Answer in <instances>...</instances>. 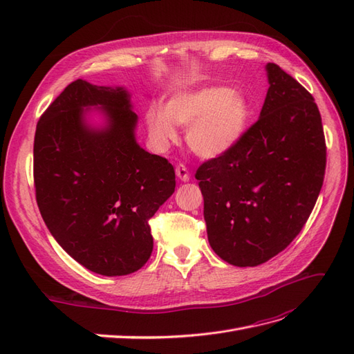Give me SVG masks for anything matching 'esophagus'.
Instances as JSON below:
<instances>
[{"label": "esophagus", "mask_w": 354, "mask_h": 354, "mask_svg": "<svg viewBox=\"0 0 354 354\" xmlns=\"http://www.w3.org/2000/svg\"><path fill=\"white\" fill-rule=\"evenodd\" d=\"M176 176L181 180V181H189L190 180V174H189V171H187V168L183 165V164H180V165H177L176 167Z\"/></svg>", "instance_id": "esophagus-1"}]
</instances>
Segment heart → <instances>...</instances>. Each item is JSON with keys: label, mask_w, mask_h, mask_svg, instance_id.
Returning <instances> with one entry per match:
<instances>
[{"label": "heart", "mask_w": 354, "mask_h": 354, "mask_svg": "<svg viewBox=\"0 0 354 354\" xmlns=\"http://www.w3.org/2000/svg\"><path fill=\"white\" fill-rule=\"evenodd\" d=\"M251 118L252 102L245 93L208 85L174 94L165 108H149L145 124L156 151L162 152L177 140L178 125L187 128L186 142L192 151L203 159H216L242 140Z\"/></svg>", "instance_id": "b5f03b06"}]
</instances>
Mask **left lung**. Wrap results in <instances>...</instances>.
<instances>
[{
  "label": "left lung",
  "mask_w": 354,
  "mask_h": 354,
  "mask_svg": "<svg viewBox=\"0 0 354 354\" xmlns=\"http://www.w3.org/2000/svg\"><path fill=\"white\" fill-rule=\"evenodd\" d=\"M260 118L230 152L203 162L196 180L211 248L238 267L283 251L310 217L326 167L322 118L310 94L274 63Z\"/></svg>",
  "instance_id": "left-lung-1"
}]
</instances>
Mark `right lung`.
Here are the masks:
<instances>
[{
    "mask_svg": "<svg viewBox=\"0 0 354 354\" xmlns=\"http://www.w3.org/2000/svg\"><path fill=\"white\" fill-rule=\"evenodd\" d=\"M137 121L125 87L77 80L35 131L34 180L46 226L75 261L103 276L146 264L153 250L149 218L176 189L173 165L137 143Z\"/></svg>",
    "mask_w": 354,
    "mask_h": 354,
    "instance_id": "add662e5",
    "label": "right lung"
}]
</instances>
